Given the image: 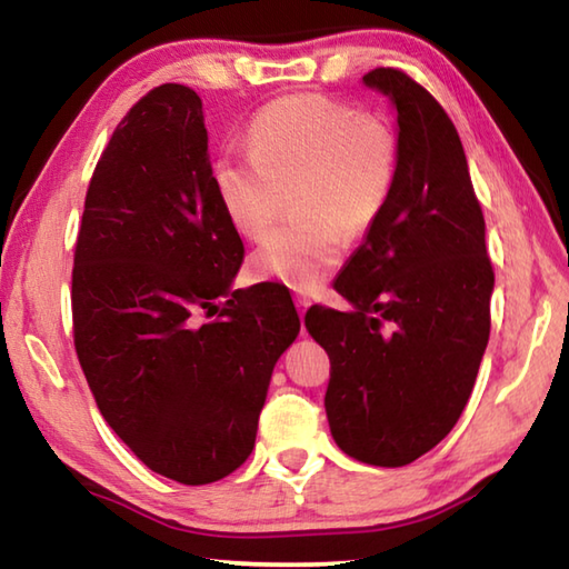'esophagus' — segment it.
<instances>
[{
    "label": "esophagus",
    "mask_w": 569,
    "mask_h": 569,
    "mask_svg": "<svg viewBox=\"0 0 569 569\" xmlns=\"http://www.w3.org/2000/svg\"><path fill=\"white\" fill-rule=\"evenodd\" d=\"M296 306H298V311H301V316H303L306 308L311 306V298H308V296H296Z\"/></svg>",
    "instance_id": "obj_1"
}]
</instances>
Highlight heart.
I'll return each mask as SVG.
<instances>
[{"label":"heart","mask_w":569,"mask_h":569,"mask_svg":"<svg viewBox=\"0 0 569 569\" xmlns=\"http://www.w3.org/2000/svg\"><path fill=\"white\" fill-rule=\"evenodd\" d=\"M253 152L213 162L220 208L243 238H261L293 190L298 223L276 228L250 256L256 281L313 291L341 261L343 238L369 233L399 178V138L381 114L326 94L268 102L248 128Z\"/></svg>","instance_id":"obj_1"}]
</instances>
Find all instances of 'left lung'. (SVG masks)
Wrapping results in <instances>:
<instances>
[{
  "instance_id": "8db88e82",
  "label": "left lung",
  "mask_w": 569,
  "mask_h": 569,
  "mask_svg": "<svg viewBox=\"0 0 569 569\" xmlns=\"http://www.w3.org/2000/svg\"><path fill=\"white\" fill-rule=\"evenodd\" d=\"M363 82L397 108V188L333 281L353 308L311 306L306 329L331 359L323 403L336 445L363 465L403 467L467 407L492 326L495 271L445 108L393 67Z\"/></svg>"
}]
</instances>
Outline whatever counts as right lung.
Wrapping results in <instances>:
<instances>
[{"label":"right lung","instance_id":"add662e5","mask_svg":"<svg viewBox=\"0 0 569 569\" xmlns=\"http://www.w3.org/2000/svg\"><path fill=\"white\" fill-rule=\"evenodd\" d=\"M243 253L213 188L203 102L160 84L94 166L72 331L104 421L180 485H210L250 457L273 366L301 331L278 283L230 288Z\"/></svg>","mask_w":569,"mask_h":569}]
</instances>
